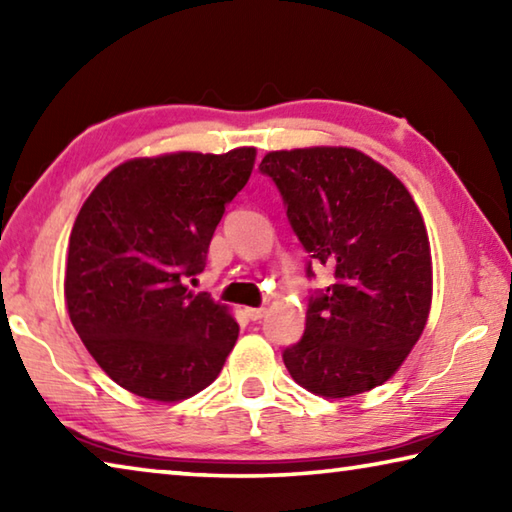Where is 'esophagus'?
Returning a JSON list of instances; mask_svg holds the SVG:
<instances>
[{
  "instance_id": "1",
  "label": "esophagus",
  "mask_w": 512,
  "mask_h": 512,
  "mask_svg": "<svg viewBox=\"0 0 512 512\" xmlns=\"http://www.w3.org/2000/svg\"><path fill=\"white\" fill-rule=\"evenodd\" d=\"M264 314H266V309H264V307H248V309H246V316H248L250 320H259V318H264Z\"/></svg>"
}]
</instances>
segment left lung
I'll use <instances>...</instances> for the list:
<instances>
[{"mask_svg":"<svg viewBox=\"0 0 512 512\" xmlns=\"http://www.w3.org/2000/svg\"><path fill=\"white\" fill-rule=\"evenodd\" d=\"M259 171L280 189L311 262L334 271L309 298L305 334L282 352L284 366L329 400L381 386L409 357L431 309L429 237L409 189L348 146L271 151Z\"/></svg>","mask_w":512,"mask_h":512,"instance_id":"1","label":"left lung"}]
</instances>
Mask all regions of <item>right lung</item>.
<instances>
[{"mask_svg": "<svg viewBox=\"0 0 512 512\" xmlns=\"http://www.w3.org/2000/svg\"><path fill=\"white\" fill-rule=\"evenodd\" d=\"M253 164V146L135 158L83 203L69 235L67 314L94 361L126 391L178 402L219 377L239 325L185 280L205 268L225 205Z\"/></svg>", "mask_w": 512, "mask_h": 512, "instance_id": "add662e5", "label": "right lung"}]
</instances>
